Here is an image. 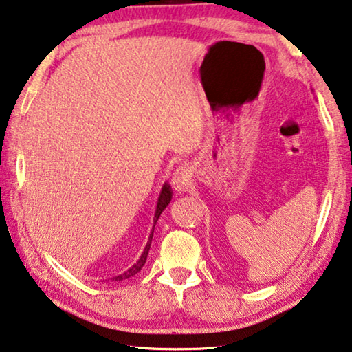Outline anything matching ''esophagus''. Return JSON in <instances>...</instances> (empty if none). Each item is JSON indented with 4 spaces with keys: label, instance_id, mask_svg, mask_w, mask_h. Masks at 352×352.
Here are the masks:
<instances>
[{
    "label": "esophagus",
    "instance_id": "34e87169",
    "mask_svg": "<svg viewBox=\"0 0 352 352\" xmlns=\"http://www.w3.org/2000/svg\"><path fill=\"white\" fill-rule=\"evenodd\" d=\"M191 177H192L191 167L180 166L174 172V175H172V186H174L175 191L178 192H185L188 191L189 185H191Z\"/></svg>",
    "mask_w": 352,
    "mask_h": 352
}]
</instances>
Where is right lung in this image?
I'll use <instances>...</instances> for the list:
<instances>
[{"label": "right lung", "instance_id": "add662e5", "mask_svg": "<svg viewBox=\"0 0 352 352\" xmlns=\"http://www.w3.org/2000/svg\"><path fill=\"white\" fill-rule=\"evenodd\" d=\"M170 200H172V188H170L169 183H164L163 188H161V192H160V197H158V204H156L155 217H153V228H152V232H150L148 241H147V244H146V248H144V252L141 254V256H139V260L136 261L135 265H133V266L130 267V270L125 271L124 274L113 277V280H117V282H119V280H125V278H130L131 276L138 274V272L142 270V266L146 265V260H147V255H148V250H150V244H152V238H153V230H155L156 221H158V217L161 216V213H163V211L166 210V206L170 204Z\"/></svg>", "mask_w": 352, "mask_h": 352}]
</instances>
